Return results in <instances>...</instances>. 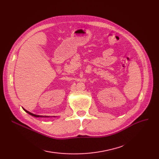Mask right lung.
<instances>
[{
    "label": "right lung",
    "instance_id": "1",
    "mask_svg": "<svg viewBox=\"0 0 159 159\" xmlns=\"http://www.w3.org/2000/svg\"><path fill=\"white\" fill-rule=\"evenodd\" d=\"M23 108V107H22ZM23 110L26 111V113H28V114H30V115L33 116H35V117H41V118H49V117H52V116H43V115H35V114H33L28 111H27L26 110H25L24 108H23ZM54 117H55V116H54Z\"/></svg>",
    "mask_w": 159,
    "mask_h": 159
}]
</instances>
